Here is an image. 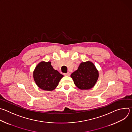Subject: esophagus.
<instances>
[{
    "label": "esophagus",
    "instance_id": "34e87169",
    "mask_svg": "<svg viewBox=\"0 0 132 132\" xmlns=\"http://www.w3.org/2000/svg\"><path fill=\"white\" fill-rule=\"evenodd\" d=\"M64 75H65V76H70V72H67V73H64Z\"/></svg>",
    "mask_w": 132,
    "mask_h": 132
}]
</instances>
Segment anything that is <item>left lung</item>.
<instances>
[{"mask_svg": "<svg viewBox=\"0 0 132 132\" xmlns=\"http://www.w3.org/2000/svg\"><path fill=\"white\" fill-rule=\"evenodd\" d=\"M99 71L91 61L82 62L77 70L70 75L76 86L80 90H88L95 86L98 78Z\"/></svg>", "mask_w": 132, "mask_h": 132, "instance_id": "1", "label": "left lung"}]
</instances>
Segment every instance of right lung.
Masks as SVG:
<instances>
[{"instance_id": "add662e5", "label": "right lung", "mask_w": 132, "mask_h": 132, "mask_svg": "<svg viewBox=\"0 0 132 132\" xmlns=\"http://www.w3.org/2000/svg\"><path fill=\"white\" fill-rule=\"evenodd\" d=\"M33 77L39 88L45 91H52L57 87L64 76L53 68L51 62L42 61L35 67Z\"/></svg>"}]
</instances>
